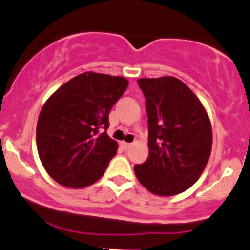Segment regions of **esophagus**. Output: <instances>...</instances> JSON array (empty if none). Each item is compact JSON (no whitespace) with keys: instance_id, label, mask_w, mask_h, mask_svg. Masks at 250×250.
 <instances>
[{"instance_id":"obj_1","label":"esophagus","mask_w":250,"mask_h":250,"mask_svg":"<svg viewBox=\"0 0 250 250\" xmlns=\"http://www.w3.org/2000/svg\"><path fill=\"white\" fill-rule=\"evenodd\" d=\"M121 145H122V147H123V148H125V149H128V148H129L130 146L133 145V144H130V143H125V141H123V143H121Z\"/></svg>"}]
</instances>
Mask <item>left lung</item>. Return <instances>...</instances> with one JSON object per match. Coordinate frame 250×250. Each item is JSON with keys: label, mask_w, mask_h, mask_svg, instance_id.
I'll return each instance as SVG.
<instances>
[{"label": "left lung", "mask_w": 250, "mask_h": 250, "mask_svg": "<svg viewBox=\"0 0 250 250\" xmlns=\"http://www.w3.org/2000/svg\"><path fill=\"white\" fill-rule=\"evenodd\" d=\"M138 83L146 98L149 154L134 171L154 195H177L190 188L206 167L212 149L211 121L180 79L143 78Z\"/></svg>", "instance_id": "left-lung-1"}]
</instances>
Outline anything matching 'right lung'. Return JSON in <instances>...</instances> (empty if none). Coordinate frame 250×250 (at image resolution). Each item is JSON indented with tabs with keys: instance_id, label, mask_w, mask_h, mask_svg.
<instances>
[{
	"instance_id": "1",
	"label": "right lung",
	"mask_w": 250,
	"mask_h": 250,
	"mask_svg": "<svg viewBox=\"0 0 250 250\" xmlns=\"http://www.w3.org/2000/svg\"><path fill=\"white\" fill-rule=\"evenodd\" d=\"M128 83L122 77L86 72L49 97L39 114L36 140L39 159L57 183L85 188L104 175L118 145L103 130Z\"/></svg>"
}]
</instances>
